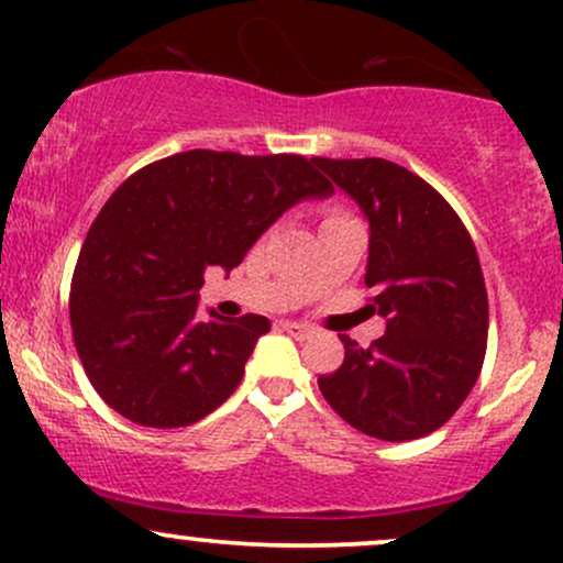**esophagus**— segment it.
I'll return each mask as SVG.
<instances>
[{"label": "esophagus", "instance_id": "34e87169", "mask_svg": "<svg viewBox=\"0 0 563 563\" xmlns=\"http://www.w3.org/2000/svg\"><path fill=\"white\" fill-rule=\"evenodd\" d=\"M283 328L294 335L296 341H303V339H312L314 335V328L307 325V322H283Z\"/></svg>", "mask_w": 563, "mask_h": 563}]
</instances>
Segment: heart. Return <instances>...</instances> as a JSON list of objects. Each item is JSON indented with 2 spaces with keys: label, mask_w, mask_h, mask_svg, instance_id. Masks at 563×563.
Returning a JSON list of instances; mask_svg holds the SVG:
<instances>
[{
  "label": "heart",
  "mask_w": 563,
  "mask_h": 563,
  "mask_svg": "<svg viewBox=\"0 0 563 563\" xmlns=\"http://www.w3.org/2000/svg\"><path fill=\"white\" fill-rule=\"evenodd\" d=\"M331 217H341V214H331Z\"/></svg>",
  "instance_id": "obj_1"
}]
</instances>
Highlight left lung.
<instances>
[{"instance_id":"8db88e82","label":"left lung","mask_w":563,"mask_h":563,"mask_svg":"<svg viewBox=\"0 0 563 563\" xmlns=\"http://www.w3.org/2000/svg\"><path fill=\"white\" fill-rule=\"evenodd\" d=\"M371 228L365 286L386 333L363 349L341 335L344 363L318 386L349 426L410 442L448 423L479 378L487 290L474 241L429 183L384 158H312Z\"/></svg>"}]
</instances>
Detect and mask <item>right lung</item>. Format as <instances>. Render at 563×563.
Here are the masks:
<instances>
[{"instance_id": "1", "label": "right lung", "mask_w": 563, "mask_h": 563, "mask_svg": "<svg viewBox=\"0 0 563 563\" xmlns=\"http://www.w3.org/2000/svg\"><path fill=\"white\" fill-rule=\"evenodd\" d=\"M331 196L301 156L187 151L132 174L89 228L70 283L74 344L95 391L151 429L217 410L269 320L200 318L203 273L230 275L290 206Z\"/></svg>"}]
</instances>
